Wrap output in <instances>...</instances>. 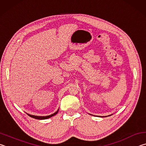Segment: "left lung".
<instances>
[{
  "label": "left lung",
  "mask_w": 146,
  "mask_h": 146,
  "mask_svg": "<svg viewBox=\"0 0 146 146\" xmlns=\"http://www.w3.org/2000/svg\"><path fill=\"white\" fill-rule=\"evenodd\" d=\"M90 115H91V114H90ZM108 116H109V115H108ZM104 117H106V116H104Z\"/></svg>",
  "instance_id": "1"
}]
</instances>
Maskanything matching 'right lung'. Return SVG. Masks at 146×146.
Returning a JSON list of instances; mask_svg holds the SVG:
<instances>
[{"mask_svg": "<svg viewBox=\"0 0 146 146\" xmlns=\"http://www.w3.org/2000/svg\"><path fill=\"white\" fill-rule=\"evenodd\" d=\"M58 111H59V109L55 112V113H54L50 115H47V116H36V115H30V114H28V113H27V115L29 116H30L31 117H32V118H34V119H39V120H43V119H48V118H50V117H52V116L55 115L58 113Z\"/></svg>", "mask_w": 146, "mask_h": 146, "instance_id": "obj_1", "label": "right lung"}]
</instances>
